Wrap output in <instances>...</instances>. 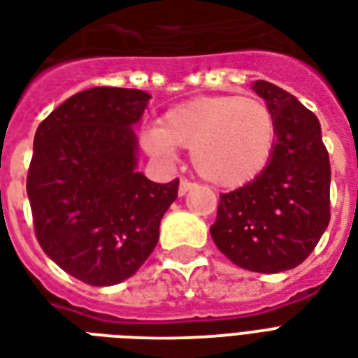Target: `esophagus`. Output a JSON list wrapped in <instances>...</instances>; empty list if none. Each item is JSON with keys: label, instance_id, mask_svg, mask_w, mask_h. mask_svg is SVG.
Listing matches in <instances>:
<instances>
[{"label": "esophagus", "instance_id": "1", "mask_svg": "<svg viewBox=\"0 0 358 358\" xmlns=\"http://www.w3.org/2000/svg\"><path fill=\"white\" fill-rule=\"evenodd\" d=\"M194 187H196V182L188 181V179H181V182H179V196H185V194L190 192Z\"/></svg>", "mask_w": 358, "mask_h": 358}]
</instances>
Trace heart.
I'll return each mask as SVG.
<instances>
[{
  "label": "heart",
  "mask_w": 358,
  "mask_h": 358,
  "mask_svg": "<svg viewBox=\"0 0 358 358\" xmlns=\"http://www.w3.org/2000/svg\"><path fill=\"white\" fill-rule=\"evenodd\" d=\"M276 140V121L259 99L239 95L199 96L173 106L143 134L151 155L171 157L176 148L192 151L194 168L213 185L235 188L267 168Z\"/></svg>",
  "instance_id": "b5f03b06"
}]
</instances>
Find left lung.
<instances>
[{"label":"left lung","instance_id":"obj_1","mask_svg":"<svg viewBox=\"0 0 358 358\" xmlns=\"http://www.w3.org/2000/svg\"><path fill=\"white\" fill-rule=\"evenodd\" d=\"M276 121L267 168L245 187L220 194L210 237L229 262L254 273L295 268L331 220V162L321 124L278 85H252Z\"/></svg>","mask_w":358,"mask_h":358}]
</instances>
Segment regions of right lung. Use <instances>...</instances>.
Segmentation results:
<instances>
[{"label": "right lung", "instance_id": "obj_1", "mask_svg": "<svg viewBox=\"0 0 358 358\" xmlns=\"http://www.w3.org/2000/svg\"><path fill=\"white\" fill-rule=\"evenodd\" d=\"M151 99L124 87H91L38 124L27 198L44 254L90 285L130 278L159 243L160 220L176 201L166 185L136 171L134 127Z\"/></svg>", "mask_w": 358, "mask_h": 358}]
</instances>
